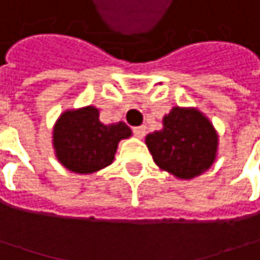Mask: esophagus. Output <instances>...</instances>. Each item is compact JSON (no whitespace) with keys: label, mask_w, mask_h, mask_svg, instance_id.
Instances as JSON below:
<instances>
[{"label":"esophagus","mask_w":260,"mask_h":260,"mask_svg":"<svg viewBox=\"0 0 260 260\" xmlns=\"http://www.w3.org/2000/svg\"><path fill=\"white\" fill-rule=\"evenodd\" d=\"M132 131H134V134H135L138 138H143V137H144V134H146V126H144V125H141V126H135Z\"/></svg>","instance_id":"34e87169"}]
</instances>
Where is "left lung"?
Returning a JSON list of instances; mask_svg holds the SVG:
<instances>
[{"label":"left lung","mask_w":260,"mask_h":260,"mask_svg":"<svg viewBox=\"0 0 260 260\" xmlns=\"http://www.w3.org/2000/svg\"><path fill=\"white\" fill-rule=\"evenodd\" d=\"M146 144L159 168L189 180L214 162L217 134L198 110L174 107L164 117V129L149 134Z\"/></svg>","instance_id":"obj_1"}]
</instances>
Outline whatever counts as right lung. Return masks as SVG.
Here are the masks:
<instances>
[{
    "instance_id": "obj_1",
    "label": "right lung",
    "mask_w": 260,
    "mask_h": 260,
    "mask_svg": "<svg viewBox=\"0 0 260 260\" xmlns=\"http://www.w3.org/2000/svg\"><path fill=\"white\" fill-rule=\"evenodd\" d=\"M128 137L131 129L126 123L104 125L98 108L89 106L60 114L53 129V147L65 168L90 174L108 167L119 141Z\"/></svg>"
}]
</instances>
